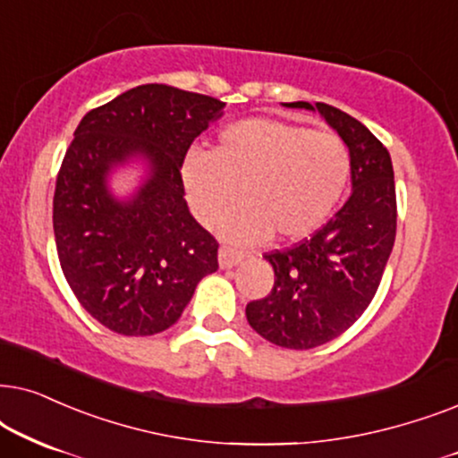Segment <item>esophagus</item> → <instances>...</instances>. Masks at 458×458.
<instances>
[{"mask_svg": "<svg viewBox=\"0 0 458 458\" xmlns=\"http://www.w3.org/2000/svg\"><path fill=\"white\" fill-rule=\"evenodd\" d=\"M217 259H219V267H233L239 264V261L245 259V253L234 251V249L230 247H219Z\"/></svg>", "mask_w": 458, "mask_h": 458, "instance_id": "obj_1", "label": "esophagus"}]
</instances>
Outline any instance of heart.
I'll return each mask as SVG.
<instances>
[{
	"mask_svg": "<svg viewBox=\"0 0 458 458\" xmlns=\"http://www.w3.org/2000/svg\"><path fill=\"white\" fill-rule=\"evenodd\" d=\"M350 178L352 152L337 133L261 117L224 127L209 152H188L182 165L186 199L207 228L241 192L245 207L224 225L233 242L312 234L337 209Z\"/></svg>",
	"mask_w": 458,
	"mask_h": 458,
	"instance_id": "obj_1",
	"label": "heart"
}]
</instances>
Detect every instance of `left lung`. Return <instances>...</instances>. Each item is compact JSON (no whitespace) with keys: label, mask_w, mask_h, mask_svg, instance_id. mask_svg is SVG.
Returning <instances> with one entry per match:
<instances>
[{"label":"left lung","mask_w":458,"mask_h":458,"mask_svg":"<svg viewBox=\"0 0 458 458\" xmlns=\"http://www.w3.org/2000/svg\"><path fill=\"white\" fill-rule=\"evenodd\" d=\"M318 108L352 152V194L310 239L264 253L274 286L247 303L255 333L286 350H312L339 337L373 301L395 241V184L386 146L339 108L325 102H289Z\"/></svg>","instance_id":"1"}]
</instances>
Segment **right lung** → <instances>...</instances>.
I'll list each match as a JSON object with an SVG mask.
<instances>
[{
    "label": "right lung",
    "mask_w": 458,
    "mask_h": 458,
    "mask_svg": "<svg viewBox=\"0 0 458 458\" xmlns=\"http://www.w3.org/2000/svg\"><path fill=\"white\" fill-rule=\"evenodd\" d=\"M224 102L172 85H138L91 108L66 148L54 191V236L66 283L111 331L144 337L180 318L199 280L217 270V241L192 217L182 163ZM133 154L151 178L127 204L106 188Z\"/></svg>",
    "instance_id": "right-lung-1"
}]
</instances>
